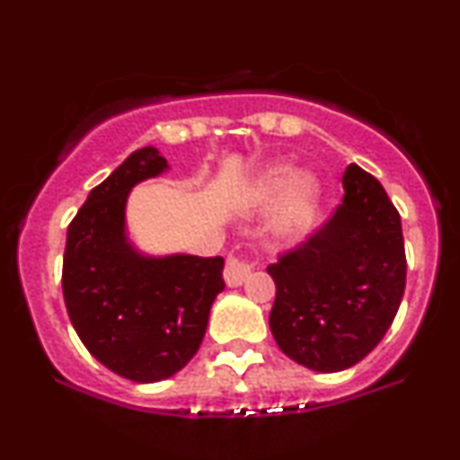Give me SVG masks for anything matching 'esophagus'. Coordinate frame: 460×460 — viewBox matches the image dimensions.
Instances as JSON below:
<instances>
[{"label": "esophagus", "mask_w": 460, "mask_h": 460, "mask_svg": "<svg viewBox=\"0 0 460 460\" xmlns=\"http://www.w3.org/2000/svg\"><path fill=\"white\" fill-rule=\"evenodd\" d=\"M248 274H251V263H248L246 260H240V257H234V255L226 260L225 281L229 288H237V285L244 283Z\"/></svg>", "instance_id": "34e87169"}]
</instances>
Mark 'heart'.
<instances>
[{
    "label": "heart",
    "instance_id": "b5f03b06",
    "mask_svg": "<svg viewBox=\"0 0 460 460\" xmlns=\"http://www.w3.org/2000/svg\"><path fill=\"white\" fill-rule=\"evenodd\" d=\"M318 181L311 175H298L288 162H277L261 168L244 188L242 199L252 208H263L283 200L274 220V231L283 240H294L303 234L318 200Z\"/></svg>",
    "mask_w": 460,
    "mask_h": 460
}]
</instances>
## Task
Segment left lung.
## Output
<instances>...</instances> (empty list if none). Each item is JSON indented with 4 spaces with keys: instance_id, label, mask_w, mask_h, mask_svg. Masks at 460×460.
I'll return each mask as SVG.
<instances>
[{
    "instance_id": "8db88e82",
    "label": "left lung",
    "mask_w": 460,
    "mask_h": 460,
    "mask_svg": "<svg viewBox=\"0 0 460 460\" xmlns=\"http://www.w3.org/2000/svg\"><path fill=\"white\" fill-rule=\"evenodd\" d=\"M344 200L268 274L277 285L270 331L292 361L341 372L367 357L398 314L406 283L402 223L381 183L346 168Z\"/></svg>"
}]
</instances>
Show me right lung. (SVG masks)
Wrapping results in <instances>:
<instances>
[{
  "instance_id": "1",
  "label": "right lung",
  "mask_w": 460,
  "mask_h": 460,
  "mask_svg": "<svg viewBox=\"0 0 460 460\" xmlns=\"http://www.w3.org/2000/svg\"><path fill=\"white\" fill-rule=\"evenodd\" d=\"M166 171L155 146L134 151L91 190L66 231L62 292L73 329L97 361L134 383L186 367L225 289L223 257L145 255L129 240V192Z\"/></svg>"
}]
</instances>
